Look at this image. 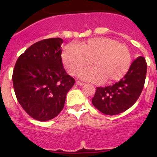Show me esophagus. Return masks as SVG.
<instances>
[{
    "label": "esophagus",
    "instance_id": "esophagus-1",
    "mask_svg": "<svg viewBox=\"0 0 157 157\" xmlns=\"http://www.w3.org/2000/svg\"><path fill=\"white\" fill-rule=\"evenodd\" d=\"M76 83L77 85H79V86H83V85H84V83H83V82H80V81H76Z\"/></svg>",
    "mask_w": 157,
    "mask_h": 157
}]
</instances>
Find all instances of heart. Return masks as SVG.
I'll return each mask as SVG.
<instances>
[{
	"mask_svg": "<svg viewBox=\"0 0 157 157\" xmlns=\"http://www.w3.org/2000/svg\"><path fill=\"white\" fill-rule=\"evenodd\" d=\"M63 63L68 73L75 75L92 61L94 67L79 72L84 80L111 83L121 79L131 65L132 56L125 45L106 37L92 38L76 45L66 46Z\"/></svg>",
	"mask_w": 157,
	"mask_h": 157,
	"instance_id": "b5f03b06",
	"label": "heart"
}]
</instances>
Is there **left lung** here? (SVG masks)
Masks as SVG:
<instances>
[{"label": "left lung", "mask_w": 157, "mask_h": 157, "mask_svg": "<svg viewBox=\"0 0 157 157\" xmlns=\"http://www.w3.org/2000/svg\"><path fill=\"white\" fill-rule=\"evenodd\" d=\"M147 64L143 56H139L128 72L119 82L106 87H97L92 104L106 115H116L132 107L142 91L147 75Z\"/></svg>", "instance_id": "8db88e82"}]
</instances>
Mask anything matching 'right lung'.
Returning a JSON list of instances; mask_svg holds the SVG:
<instances>
[{
  "instance_id": "add662e5",
  "label": "right lung",
  "mask_w": 157,
  "mask_h": 157,
  "mask_svg": "<svg viewBox=\"0 0 157 157\" xmlns=\"http://www.w3.org/2000/svg\"><path fill=\"white\" fill-rule=\"evenodd\" d=\"M60 38L36 42L17 60L13 83L17 100L34 119L46 121L59 114L75 83L61 59Z\"/></svg>"
}]
</instances>
